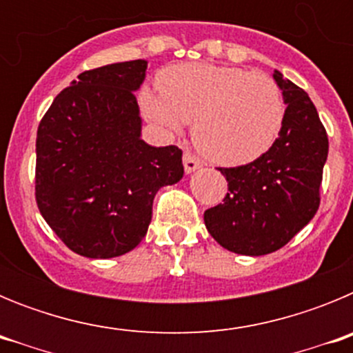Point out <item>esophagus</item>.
Masks as SVG:
<instances>
[{
  "instance_id": "34e87169",
  "label": "esophagus",
  "mask_w": 353,
  "mask_h": 353,
  "mask_svg": "<svg viewBox=\"0 0 353 353\" xmlns=\"http://www.w3.org/2000/svg\"><path fill=\"white\" fill-rule=\"evenodd\" d=\"M201 166H203V162L199 161L198 157H194L191 152L183 154V170H185V173H192V171H196Z\"/></svg>"
}]
</instances>
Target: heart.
<instances>
[{
    "mask_svg": "<svg viewBox=\"0 0 353 353\" xmlns=\"http://www.w3.org/2000/svg\"><path fill=\"white\" fill-rule=\"evenodd\" d=\"M161 93L139 95L145 117L168 130L194 123V143L208 159L242 166L272 148L285 123L279 84L263 72L212 63H182L159 76Z\"/></svg>",
    "mask_w": 353,
    "mask_h": 353,
    "instance_id": "heart-1",
    "label": "heart"
}]
</instances>
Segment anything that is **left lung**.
Masks as SVG:
<instances>
[{"label": "left lung", "instance_id": "8db88e82", "mask_svg": "<svg viewBox=\"0 0 353 353\" xmlns=\"http://www.w3.org/2000/svg\"><path fill=\"white\" fill-rule=\"evenodd\" d=\"M286 104L279 138L245 166L219 168L224 203L205 210L208 233L228 251L261 256L281 249L320 207V183L329 139L307 93L274 70Z\"/></svg>", "mask_w": 353, "mask_h": 353}]
</instances>
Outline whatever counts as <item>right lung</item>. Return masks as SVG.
Masks as SVG:
<instances>
[{
  "instance_id": "right-lung-1",
  "label": "right lung",
  "mask_w": 353,
  "mask_h": 353,
  "mask_svg": "<svg viewBox=\"0 0 353 353\" xmlns=\"http://www.w3.org/2000/svg\"><path fill=\"white\" fill-rule=\"evenodd\" d=\"M148 61L86 70L58 93L37 130L35 198L52 232L86 258L132 251L157 191L183 176L179 146L141 139L134 92Z\"/></svg>"
}]
</instances>
